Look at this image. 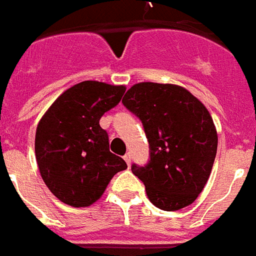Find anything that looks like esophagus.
<instances>
[{
  "mask_svg": "<svg viewBox=\"0 0 256 256\" xmlns=\"http://www.w3.org/2000/svg\"><path fill=\"white\" fill-rule=\"evenodd\" d=\"M124 160H126V165L130 166V152H126V156H124Z\"/></svg>",
  "mask_w": 256,
  "mask_h": 256,
  "instance_id": "obj_1",
  "label": "esophagus"
}]
</instances>
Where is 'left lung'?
Listing matches in <instances>:
<instances>
[{"mask_svg": "<svg viewBox=\"0 0 256 256\" xmlns=\"http://www.w3.org/2000/svg\"><path fill=\"white\" fill-rule=\"evenodd\" d=\"M122 105L142 121L148 140V162L130 169L150 202L165 212L190 206L206 186L217 154L208 110L180 86L150 82L132 86Z\"/></svg>", "mask_w": 256, "mask_h": 256, "instance_id": "1", "label": "left lung"}]
</instances>
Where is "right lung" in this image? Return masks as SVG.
<instances>
[{"mask_svg":"<svg viewBox=\"0 0 256 256\" xmlns=\"http://www.w3.org/2000/svg\"><path fill=\"white\" fill-rule=\"evenodd\" d=\"M124 86L82 82L60 95L40 118L35 156L40 176L65 204L84 207L98 200L126 161L109 150V135L100 128L106 112L118 105Z\"/></svg>","mask_w":256,"mask_h":256,"instance_id":"add662e5","label":"right lung"}]
</instances>
